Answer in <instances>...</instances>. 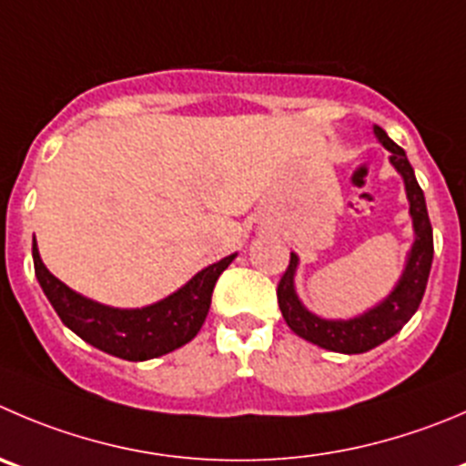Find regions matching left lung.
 <instances>
[{
  "label": "left lung",
  "mask_w": 466,
  "mask_h": 466,
  "mask_svg": "<svg viewBox=\"0 0 466 466\" xmlns=\"http://www.w3.org/2000/svg\"><path fill=\"white\" fill-rule=\"evenodd\" d=\"M375 135L391 150V164L400 171L402 178H405L410 212L411 219H414L416 240L411 245L410 260H407V268L402 272V279L396 286V290L380 307H375L369 313H363L361 318H354V320H322V318L309 313L299 304V299H297L295 286H292V277H295L297 268L295 254H290V263H288L286 272H283L277 288L279 309H281L286 325L297 336H302V339L311 340V343L320 345L325 350H331V352H369V350L378 348L380 343L391 339L393 334H398L402 329V325L414 316L420 299H423V292L430 277V265H432V254H435L432 226H430L423 189L416 183L414 169H411L405 150L398 144H393L387 132L380 126H375Z\"/></svg>",
  "instance_id": "8db88e82"
}]
</instances>
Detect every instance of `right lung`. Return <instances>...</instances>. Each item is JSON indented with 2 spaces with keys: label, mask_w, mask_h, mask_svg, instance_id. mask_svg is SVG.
<instances>
[{
  "label": "right lung",
  "mask_w": 466,
  "mask_h": 466,
  "mask_svg": "<svg viewBox=\"0 0 466 466\" xmlns=\"http://www.w3.org/2000/svg\"><path fill=\"white\" fill-rule=\"evenodd\" d=\"M31 254H34L38 283L61 322L93 348L126 361L162 357L189 343L206 322L217 279L236 258V254H230L219 263L201 269L187 286L153 307L127 311V309L103 307L70 290L43 265L36 240L31 247Z\"/></svg>",
  "instance_id": "right-lung-1"
}]
</instances>
